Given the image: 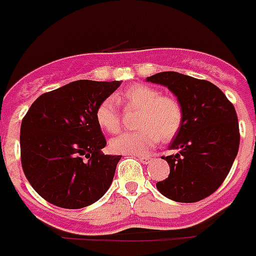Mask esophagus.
<instances>
[{
	"instance_id": "1",
	"label": "esophagus",
	"mask_w": 256,
	"mask_h": 256,
	"mask_svg": "<svg viewBox=\"0 0 256 256\" xmlns=\"http://www.w3.org/2000/svg\"><path fill=\"white\" fill-rule=\"evenodd\" d=\"M139 160L142 163H144V164H148V163H151V158L150 156H142V155H139Z\"/></svg>"
}]
</instances>
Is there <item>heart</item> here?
Masks as SVG:
<instances>
[{
    "mask_svg": "<svg viewBox=\"0 0 256 256\" xmlns=\"http://www.w3.org/2000/svg\"><path fill=\"white\" fill-rule=\"evenodd\" d=\"M118 100L128 106L139 108L136 126L140 130L113 138L109 147L114 154L144 155L160 142V138L170 140L180 132L184 109L180 101L172 96H162L159 90L147 84H134L124 90ZM96 120L105 132L114 134L120 130V116L112 98L100 104Z\"/></svg>",
    "mask_w": 256,
    "mask_h": 256,
    "instance_id": "b5f03b06",
    "label": "heart"
}]
</instances>
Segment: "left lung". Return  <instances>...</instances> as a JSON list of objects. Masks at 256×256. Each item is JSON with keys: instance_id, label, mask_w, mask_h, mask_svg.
<instances>
[{"instance_id": "8db88e82", "label": "left lung", "mask_w": 256, "mask_h": 256, "mask_svg": "<svg viewBox=\"0 0 256 256\" xmlns=\"http://www.w3.org/2000/svg\"><path fill=\"white\" fill-rule=\"evenodd\" d=\"M147 82L170 90L184 109L180 132L163 156L170 174L156 189L176 202H196L216 192L228 176L239 150L240 134L235 108L209 80L176 71L147 76Z\"/></svg>"}]
</instances>
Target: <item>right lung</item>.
<instances>
[{
    "mask_svg": "<svg viewBox=\"0 0 256 256\" xmlns=\"http://www.w3.org/2000/svg\"><path fill=\"white\" fill-rule=\"evenodd\" d=\"M121 84L80 80L40 96L22 118L21 164L46 201L80 209L98 201L112 184L120 155L106 146L96 110Z\"/></svg>",
    "mask_w": 256,
    "mask_h": 256,
    "instance_id": "add662e5",
    "label": "right lung"
}]
</instances>
